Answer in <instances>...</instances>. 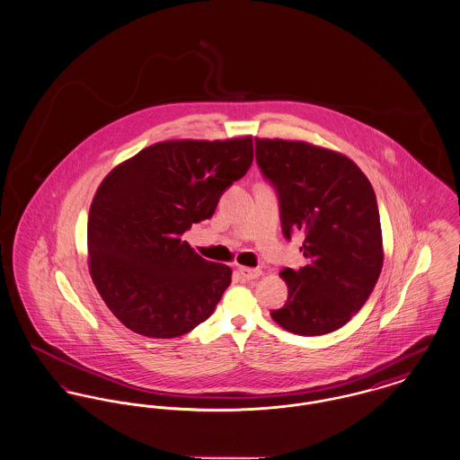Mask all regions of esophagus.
<instances>
[{"label":"esophagus","instance_id":"obj_1","mask_svg":"<svg viewBox=\"0 0 460 460\" xmlns=\"http://www.w3.org/2000/svg\"><path fill=\"white\" fill-rule=\"evenodd\" d=\"M239 274L247 280H251V279H258L261 276V270L260 269H249V267H239Z\"/></svg>","mask_w":460,"mask_h":460}]
</instances>
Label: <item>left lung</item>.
I'll list each match as a JSON object with an SVG mask.
<instances>
[{
	"label": "left lung",
	"instance_id": "8db88e82",
	"mask_svg": "<svg viewBox=\"0 0 460 460\" xmlns=\"http://www.w3.org/2000/svg\"><path fill=\"white\" fill-rule=\"evenodd\" d=\"M256 141V162L276 186L286 239L304 230L300 270L284 269L288 302L270 315L295 335L317 337L347 324L367 304L384 263L373 186L345 155L305 141Z\"/></svg>",
	"mask_w": 460,
	"mask_h": 460
}]
</instances>
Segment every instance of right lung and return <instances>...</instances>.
<instances>
[{"mask_svg": "<svg viewBox=\"0 0 460 460\" xmlns=\"http://www.w3.org/2000/svg\"><path fill=\"white\" fill-rule=\"evenodd\" d=\"M252 164V137L156 143L117 165L89 213L93 284L130 332L176 338L213 312L232 269L208 261L181 239L215 215L221 193Z\"/></svg>", "mask_w": 460, "mask_h": 460, "instance_id": "right-lung-1", "label": "right lung"}]
</instances>
